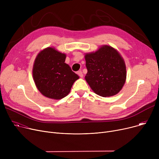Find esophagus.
<instances>
[{
    "mask_svg": "<svg viewBox=\"0 0 159 159\" xmlns=\"http://www.w3.org/2000/svg\"><path fill=\"white\" fill-rule=\"evenodd\" d=\"M77 74L79 75V76L80 77H83V74H82V71H79L78 72H77Z\"/></svg>",
    "mask_w": 159,
    "mask_h": 159,
    "instance_id": "1",
    "label": "esophagus"
}]
</instances>
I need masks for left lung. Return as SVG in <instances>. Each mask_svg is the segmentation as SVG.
<instances>
[{"label":"left lung","mask_w":159,"mask_h":159,"mask_svg":"<svg viewBox=\"0 0 159 159\" xmlns=\"http://www.w3.org/2000/svg\"><path fill=\"white\" fill-rule=\"evenodd\" d=\"M88 73L85 79L94 92L101 97L117 94L126 79V68L119 52L110 46L85 55Z\"/></svg>","instance_id":"1"}]
</instances>
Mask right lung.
Returning a JSON list of instances; mask_svg holds the SVG:
<instances>
[{"label": "right lung", "mask_w": 159, "mask_h": 159, "mask_svg": "<svg viewBox=\"0 0 159 159\" xmlns=\"http://www.w3.org/2000/svg\"><path fill=\"white\" fill-rule=\"evenodd\" d=\"M65 60V54L52 48H47L38 54L33 76L37 89L45 97L57 100L65 97L79 78Z\"/></svg>", "instance_id": "add662e5"}]
</instances>
